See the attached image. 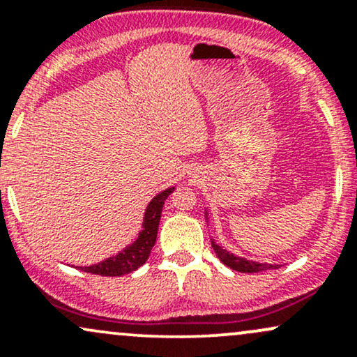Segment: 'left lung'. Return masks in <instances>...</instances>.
I'll return each instance as SVG.
<instances>
[{"instance_id": "8db88e82", "label": "left lung", "mask_w": 357, "mask_h": 357, "mask_svg": "<svg viewBox=\"0 0 357 357\" xmlns=\"http://www.w3.org/2000/svg\"><path fill=\"white\" fill-rule=\"evenodd\" d=\"M206 220H208V211H206ZM211 247L215 250V253L218 255V258L223 261L227 267H230L236 272L241 273H258L264 272V270H270V268H278L280 265H272V264H260V261H253V260H247L243 257H236L233 253L225 250L223 247H220L215 240H211Z\"/></svg>"}]
</instances>
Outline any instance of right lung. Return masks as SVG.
<instances>
[{"instance_id":"1","label":"right lung","mask_w":357,"mask_h":357,"mask_svg":"<svg viewBox=\"0 0 357 357\" xmlns=\"http://www.w3.org/2000/svg\"><path fill=\"white\" fill-rule=\"evenodd\" d=\"M174 191L173 188H167V190L161 191L159 195H155L151 203L147 204L144 220H142V230L139 231V236L129 247H126L122 252H119L117 255L105 258V260L99 261L96 265H90V267H80V270L87 273H93V275H102V277H121L126 273L134 272L141 265L146 264V260L149 258L151 250H153L155 243V236H158V227L159 220H161V211L165 206V202L167 196Z\"/></svg>"}]
</instances>
